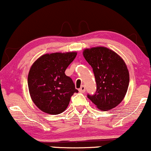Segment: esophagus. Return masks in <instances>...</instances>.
I'll use <instances>...</instances> for the list:
<instances>
[{"mask_svg":"<svg viewBox=\"0 0 151 151\" xmlns=\"http://www.w3.org/2000/svg\"><path fill=\"white\" fill-rule=\"evenodd\" d=\"M85 91H86V87L84 85L81 86V87L79 88V92H81V93L85 92Z\"/></svg>","mask_w":151,"mask_h":151,"instance_id":"1","label":"esophagus"}]
</instances>
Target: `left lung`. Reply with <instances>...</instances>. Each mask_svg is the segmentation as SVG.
<instances>
[{
  "instance_id": "obj_1",
  "label": "left lung",
  "mask_w": 151,
  "mask_h": 151,
  "mask_svg": "<svg viewBox=\"0 0 151 151\" xmlns=\"http://www.w3.org/2000/svg\"><path fill=\"white\" fill-rule=\"evenodd\" d=\"M83 55L91 66L96 83L94 94L87 97L102 111L114 109L125 97L129 72L123 59L104 47L85 49Z\"/></svg>"
}]
</instances>
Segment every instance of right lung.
<instances>
[{"mask_svg":"<svg viewBox=\"0 0 151 151\" xmlns=\"http://www.w3.org/2000/svg\"><path fill=\"white\" fill-rule=\"evenodd\" d=\"M76 56V52L45 54L30 67L27 77L29 92L35 104L45 113H62L71 96L78 92L72 79L65 73Z\"/></svg>","mask_w":151,"mask_h":151,"instance_id":"right-lung-1","label":"right lung"}]
</instances>
